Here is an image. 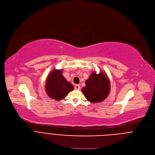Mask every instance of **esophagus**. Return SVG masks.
Here are the masks:
<instances>
[{
	"label": "esophagus",
	"mask_w": 155,
	"mask_h": 155,
	"mask_svg": "<svg viewBox=\"0 0 155 155\" xmlns=\"http://www.w3.org/2000/svg\"><path fill=\"white\" fill-rule=\"evenodd\" d=\"M74 88H75V90H79L80 89V86L79 84H75Z\"/></svg>",
	"instance_id": "obj_1"
}]
</instances>
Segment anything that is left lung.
<instances>
[{"instance_id": "8db88e82", "label": "left lung", "mask_w": 155, "mask_h": 155, "mask_svg": "<svg viewBox=\"0 0 155 155\" xmlns=\"http://www.w3.org/2000/svg\"><path fill=\"white\" fill-rule=\"evenodd\" d=\"M110 90V81L106 74L101 71L93 72L86 81V86L82 92L86 99L91 103H100L108 96Z\"/></svg>"}]
</instances>
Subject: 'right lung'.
<instances>
[{
    "instance_id": "right-lung-1",
    "label": "right lung",
    "mask_w": 155,
    "mask_h": 155,
    "mask_svg": "<svg viewBox=\"0 0 155 155\" xmlns=\"http://www.w3.org/2000/svg\"><path fill=\"white\" fill-rule=\"evenodd\" d=\"M73 89V85L63 76L62 69H55L49 74L45 90L51 98L57 101L63 100Z\"/></svg>"
}]
</instances>
